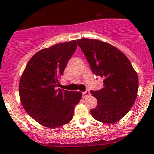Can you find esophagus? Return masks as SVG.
I'll list each match as a JSON object with an SVG mask.
<instances>
[{
    "instance_id": "obj_1",
    "label": "esophagus",
    "mask_w": 154,
    "mask_h": 154,
    "mask_svg": "<svg viewBox=\"0 0 154 154\" xmlns=\"http://www.w3.org/2000/svg\"><path fill=\"white\" fill-rule=\"evenodd\" d=\"M90 95V92L88 91H83V97H87Z\"/></svg>"
}]
</instances>
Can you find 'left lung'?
<instances>
[{"label":"left lung","instance_id":"left-lung-1","mask_svg":"<svg viewBox=\"0 0 154 154\" xmlns=\"http://www.w3.org/2000/svg\"><path fill=\"white\" fill-rule=\"evenodd\" d=\"M95 75L103 78V88L91 91L97 105L90 110L94 119L113 124L122 119L137 97L139 78L130 60L120 50L98 39L77 40Z\"/></svg>","mask_w":154,"mask_h":154}]
</instances>
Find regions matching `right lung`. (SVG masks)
Returning a JSON list of instances; mask_svg holds the SVG:
<instances>
[{
  "mask_svg": "<svg viewBox=\"0 0 154 154\" xmlns=\"http://www.w3.org/2000/svg\"><path fill=\"white\" fill-rule=\"evenodd\" d=\"M76 40L40 50L29 60L19 82V96L29 116L40 125L55 128L71 122L80 91L57 89L68 60L77 48Z\"/></svg>",
  "mask_w": 154,
  "mask_h": 154,
  "instance_id": "1",
  "label": "right lung"
}]
</instances>
